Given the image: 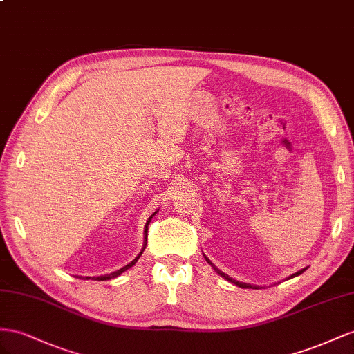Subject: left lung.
I'll use <instances>...</instances> for the list:
<instances>
[{
	"instance_id": "left-lung-1",
	"label": "left lung",
	"mask_w": 354,
	"mask_h": 354,
	"mask_svg": "<svg viewBox=\"0 0 354 354\" xmlns=\"http://www.w3.org/2000/svg\"><path fill=\"white\" fill-rule=\"evenodd\" d=\"M203 257H205V259L209 262V266L212 267V268H214L216 272H218V274L221 276V277H224L227 281H231V283H234L236 286H239V288H243V289H248V288H252V289H258L259 286H257V285H249V283H243V281H239V280H234L233 277H230L228 274H225V272H222L221 270H218L216 267H215V264H212V262H210V259L203 254ZM306 271V268H302V270H299V271H297V272H294V274H292V276H289L288 279H292V277H297V276H299V274H302V272H304Z\"/></svg>"
}]
</instances>
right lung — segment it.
I'll return each instance as SVG.
<instances>
[{
  "instance_id": "1",
  "label": "right lung",
  "mask_w": 354,
  "mask_h": 354,
  "mask_svg": "<svg viewBox=\"0 0 354 354\" xmlns=\"http://www.w3.org/2000/svg\"><path fill=\"white\" fill-rule=\"evenodd\" d=\"M158 210H156L153 215H151L149 218H148V221H147V224H145V228H144V246H142V250L139 252V255L132 261V262H129L127 266H124L123 268H120V270H117V271H114V272H111V274H105V276H97V277H92L93 280H97V281H102V280H111V279H114V277H118L120 274H123V272L126 271V270H129L130 267H133L136 262H138V259L140 258V255H142V252L145 250V248H147V237H148V225H149V222H151V219L154 218V215L157 214ZM86 279H90V277H86Z\"/></svg>"
}]
</instances>
